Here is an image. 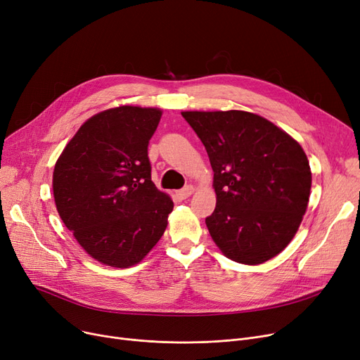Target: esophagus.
I'll use <instances>...</instances> for the list:
<instances>
[{
  "label": "esophagus",
  "mask_w": 360,
  "mask_h": 360,
  "mask_svg": "<svg viewBox=\"0 0 360 360\" xmlns=\"http://www.w3.org/2000/svg\"><path fill=\"white\" fill-rule=\"evenodd\" d=\"M193 193H194L193 185H186V186L182 188V190L178 191V197H179L181 200H185V198H188V197H191Z\"/></svg>",
  "instance_id": "obj_1"
}]
</instances>
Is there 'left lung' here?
Returning <instances> with one entry per match:
<instances>
[{
  "instance_id": "1",
  "label": "left lung",
  "mask_w": 360,
  "mask_h": 360,
  "mask_svg": "<svg viewBox=\"0 0 360 360\" xmlns=\"http://www.w3.org/2000/svg\"><path fill=\"white\" fill-rule=\"evenodd\" d=\"M209 155L217 195L205 217L221 252L261 264L285 250L299 229L311 193L309 162L288 132L243 110L182 112Z\"/></svg>"
}]
</instances>
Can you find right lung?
<instances>
[{
  "label": "right lung",
  "mask_w": 360,
  "mask_h": 360,
  "mask_svg": "<svg viewBox=\"0 0 360 360\" xmlns=\"http://www.w3.org/2000/svg\"><path fill=\"white\" fill-rule=\"evenodd\" d=\"M156 108L120 106L87 120L55 163L53 198L67 229L102 264L127 269L162 238L174 209L151 181Z\"/></svg>",
  "instance_id": "right-lung-1"
}]
</instances>
